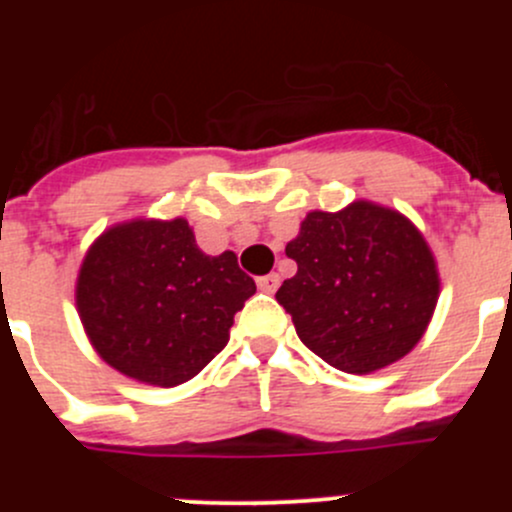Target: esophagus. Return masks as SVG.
Here are the masks:
<instances>
[{
    "mask_svg": "<svg viewBox=\"0 0 512 512\" xmlns=\"http://www.w3.org/2000/svg\"><path fill=\"white\" fill-rule=\"evenodd\" d=\"M257 287L267 294L277 292V287H280V275H277V272H270V275L260 277V280H257Z\"/></svg>",
    "mask_w": 512,
    "mask_h": 512,
    "instance_id": "esophagus-1",
    "label": "esophagus"
}]
</instances>
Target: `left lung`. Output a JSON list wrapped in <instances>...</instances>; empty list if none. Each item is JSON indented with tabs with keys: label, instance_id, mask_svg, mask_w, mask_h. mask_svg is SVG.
<instances>
[{
	"label": "left lung",
	"instance_id": "obj_1",
	"mask_svg": "<svg viewBox=\"0 0 512 512\" xmlns=\"http://www.w3.org/2000/svg\"><path fill=\"white\" fill-rule=\"evenodd\" d=\"M297 275L277 289L297 337L329 366L371 374L421 342L441 294L426 237L399 210L354 200L312 210L287 242Z\"/></svg>",
	"mask_w": 512,
	"mask_h": 512
}]
</instances>
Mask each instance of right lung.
Returning <instances> with one entry per match:
<instances>
[{"instance_id": "1", "label": "right lung", "mask_w": 512, "mask_h": 512, "mask_svg": "<svg viewBox=\"0 0 512 512\" xmlns=\"http://www.w3.org/2000/svg\"><path fill=\"white\" fill-rule=\"evenodd\" d=\"M255 289L235 252L200 250L185 218H133L91 242L76 277V309L108 366L170 389L223 352L235 312Z\"/></svg>"}]
</instances>
